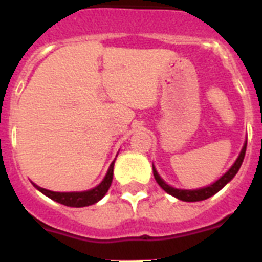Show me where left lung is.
I'll list each match as a JSON object with an SVG mask.
<instances>
[{
	"label": "left lung",
	"mask_w": 262,
	"mask_h": 262,
	"mask_svg": "<svg viewBox=\"0 0 262 262\" xmlns=\"http://www.w3.org/2000/svg\"><path fill=\"white\" fill-rule=\"evenodd\" d=\"M246 144H248V137H246L245 142H244V146H242L241 152L238 155V157L235 159V161L233 163L229 169H227L222 176H221L220 179L215 180L211 184H208L206 187H201V188H193V190H186V188H176V187L169 186L167 182H165L160 175H159V172H157L156 167L155 164H152L153 168V176H155V179H156L157 184L163 188L167 193L172 195V196L178 198L179 201L183 202H199V201H205L207 198L212 196V195H215L218 191H221L223 187L226 186L227 183H230L233 180L235 175H237V172L239 171V168L242 165V161H244V157H245V152H246Z\"/></svg>",
	"instance_id": "8db88e82"
}]
</instances>
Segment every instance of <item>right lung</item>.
I'll return each instance as SVG.
<instances>
[{"mask_svg": "<svg viewBox=\"0 0 262 262\" xmlns=\"http://www.w3.org/2000/svg\"><path fill=\"white\" fill-rule=\"evenodd\" d=\"M114 161H112L109 169L106 172L105 178L102 179V182L98 184L94 188L86 191H72V192H56V191L46 190L41 188L35 183H32L36 190H39L40 192L44 193L46 196H48L52 201L60 203V205L69 206V207H86V206H91L99 202L102 198L105 196L106 192L109 191L110 186L113 182V169H114Z\"/></svg>", "mask_w": 262, "mask_h": 262, "instance_id": "add662e5", "label": "right lung"}]
</instances>
